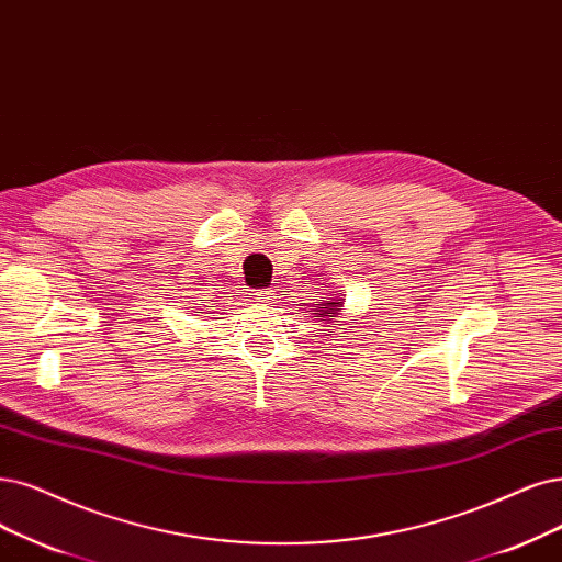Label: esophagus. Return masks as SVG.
I'll list each match as a JSON object with an SVG mask.
<instances>
[{
	"label": "esophagus",
	"instance_id": "34e87169",
	"mask_svg": "<svg viewBox=\"0 0 562 562\" xmlns=\"http://www.w3.org/2000/svg\"><path fill=\"white\" fill-rule=\"evenodd\" d=\"M257 296H259V301H261V303H270V301H273V299H276V294H273V292H270V289H266V292H259Z\"/></svg>",
	"mask_w": 562,
	"mask_h": 562
}]
</instances>
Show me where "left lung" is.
Returning <instances> with one entry per match:
<instances>
[{"label": "left lung", "instance_id": "8db88e82", "mask_svg": "<svg viewBox=\"0 0 562 562\" xmlns=\"http://www.w3.org/2000/svg\"><path fill=\"white\" fill-rule=\"evenodd\" d=\"M340 310H342V299H330V301H324V303H317L315 305V310H310V313L313 315H317V317H322V322H330L334 319L336 315H340Z\"/></svg>", "mask_w": 562, "mask_h": 562}]
</instances>
